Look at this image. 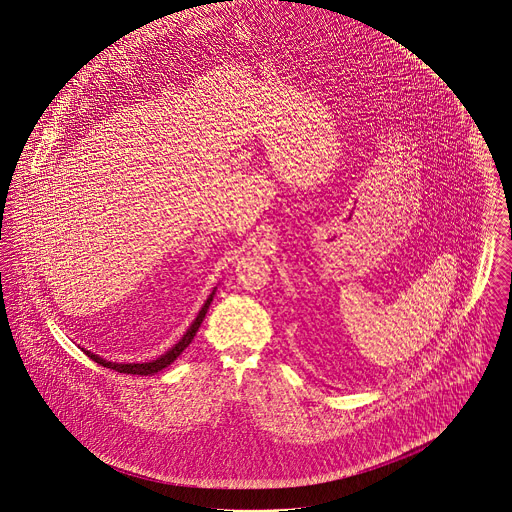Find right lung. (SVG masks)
I'll use <instances>...</instances> for the list:
<instances>
[{
  "mask_svg": "<svg viewBox=\"0 0 512 512\" xmlns=\"http://www.w3.org/2000/svg\"><path fill=\"white\" fill-rule=\"evenodd\" d=\"M214 294H216V288L210 292V296L206 298V302L202 304V308H200V312H198L197 317L193 319V323L189 325V329L185 331V335L169 349V351H165V353L158 356L156 360H150V362H128V364H122V362H111V360H105V358H101L99 354L91 353V351H85L83 349V353L87 354L91 360H95L97 364H101V366H105V368H111V370H117V372H122V374H138V376H150V374H156L159 370H163L165 366H169L173 360H177V356L183 353L189 345H191V341L195 339V335H197L198 327H200V323H202V319H204V315L208 312V306H210V302H212V298H214Z\"/></svg>",
  "mask_w": 512,
  "mask_h": 512,
  "instance_id": "1",
  "label": "right lung"
}]
</instances>
